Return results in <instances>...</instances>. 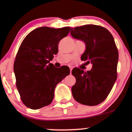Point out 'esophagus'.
Masks as SVG:
<instances>
[{
  "label": "esophagus",
  "mask_w": 132,
  "mask_h": 132,
  "mask_svg": "<svg viewBox=\"0 0 132 132\" xmlns=\"http://www.w3.org/2000/svg\"><path fill=\"white\" fill-rule=\"evenodd\" d=\"M69 68H70V74H71V71H72V67H69Z\"/></svg>",
  "instance_id": "34e87169"
}]
</instances>
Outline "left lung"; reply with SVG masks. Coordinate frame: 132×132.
<instances>
[{
	"mask_svg": "<svg viewBox=\"0 0 132 132\" xmlns=\"http://www.w3.org/2000/svg\"><path fill=\"white\" fill-rule=\"evenodd\" d=\"M70 33L85 43L86 50L81 58L92 64L87 72L72 69V75L76 79L71 88L72 96L84 105H98L111 91L117 77L119 53L114 39L108 30L94 25L72 28Z\"/></svg>",
	"mask_w": 132,
	"mask_h": 132,
	"instance_id": "8db88e82",
	"label": "left lung"
}]
</instances>
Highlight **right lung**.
Returning a JSON list of instances; mask_svg holds the SVG:
<instances>
[{
  "mask_svg": "<svg viewBox=\"0 0 132 132\" xmlns=\"http://www.w3.org/2000/svg\"><path fill=\"white\" fill-rule=\"evenodd\" d=\"M69 30L70 27H39L23 40L13 70L21 99L28 108L36 110L50 104L56 86L70 73L68 66L57 68L50 63L58 52L59 42Z\"/></svg>",
  "mask_w": 132,
  "mask_h": 132,
  "instance_id": "add662e5",
  "label": "right lung"
}]
</instances>
